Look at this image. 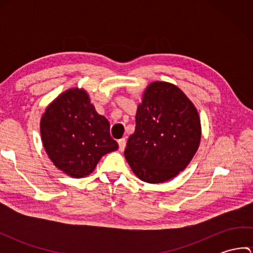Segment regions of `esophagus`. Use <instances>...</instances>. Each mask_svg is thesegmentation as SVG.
Instances as JSON below:
<instances>
[{
    "label": "esophagus",
    "mask_w": 253,
    "mask_h": 253,
    "mask_svg": "<svg viewBox=\"0 0 253 253\" xmlns=\"http://www.w3.org/2000/svg\"><path fill=\"white\" fill-rule=\"evenodd\" d=\"M126 147V139L122 138L118 140V148H120V151H124V149Z\"/></svg>",
    "instance_id": "1"
}]
</instances>
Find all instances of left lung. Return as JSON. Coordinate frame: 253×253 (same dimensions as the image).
Instances as JSON below:
<instances>
[{
  "label": "left lung",
  "instance_id": "1",
  "mask_svg": "<svg viewBox=\"0 0 253 253\" xmlns=\"http://www.w3.org/2000/svg\"><path fill=\"white\" fill-rule=\"evenodd\" d=\"M200 138V118L192 102L176 85L155 82L138 106L125 158L138 178L159 184L186 169Z\"/></svg>",
  "mask_w": 253,
  "mask_h": 253
}]
</instances>
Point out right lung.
<instances>
[{
	"instance_id": "right-lung-1",
	"label": "right lung",
	"mask_w": 253,
	"mask_h": 253,
	"mask_svg": "<svg viewBox=\"0 0 253 253\" xmlns=\"http://www.w3.org/2000/svg\"><path fill=\"white\" fill-rule=\"evenodd\" d=\"M40 131L52 162L77 178L89 175L104 154L118 148L109 121L95 112L82 89L67 90L47 106Z\"/></svg>"
}]
</instances>
